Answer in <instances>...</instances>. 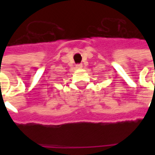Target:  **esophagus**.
<instances>
[{"mask_svg": "<svg viewBox=\"0 0 155 155\" xmlns=\"http://www.w3.org/2000/svg\"><path fill=\"white\" fill-rule=\"evenodd\" d=\"M75 67L77 68V69H81V68L83 67V65H82L81 64H76V65H75Z\"/></svg>", "mask_w": 155, "mask_h": 155, "instance_id": "34e87169", "label": "esophagus"}]
</instances>
